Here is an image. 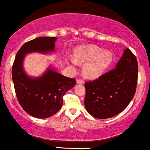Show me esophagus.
Segmentation results:
<instances>
[{
    "instance_id": "esophagus-1",
    "label": "esophagus",
    "mask_w": 150,
    "mask_h": 150,
    "mask_svg": "<svg viewBox=\"0 0 150 150\" xmlns=\"http://www.w3.org/2000/svg\"><path fill=\"white\" fill-rule=\"evenodd\" d=\"M77 83L79 84H83L84 83V81L81 79H79L77 80Z\"/></svg>"
}]
</instances>
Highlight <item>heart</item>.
I'll list each match as a JSON object with an SVG mask.
<instances>
[{
    "label": "heart",
    "mask_w": 150,
    "mask_h": 150,
    "mask_svg": "<svg viewBox=\"0 0 150 150\" xmlns=\"http://www.w3.org/2000/svg\"><path fill=\"white\" fill-rule=\"evenodd\" d=\"M72 64H84L83 71L88 78L98 77L105 71L113 62V55L110 51H104L96 46L79 47L74 53Z\"/></svg>",
    "instance_id": "obj_1"
}]
</instances>
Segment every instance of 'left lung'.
Returning <instances> with one entry per match:
<instances>
[{
	"label": "left lung",
	"instance_id": "obj_1",
	"mask_svg": "<svg viewBox=\"0 0 150 150\" xmlns=\"http://www.w3.org/2000/svg\"><path fill=\"white\" fill-rule=\"evenodd\" d=\"M137 75V58L125 49L115 69L85 83L84 105L88 113L96 118L106 119L122 112L133 98Z\"/></svg>",
	"mask_w": 150,
	"mask_h": 150
}]
</instances>
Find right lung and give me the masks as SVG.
I'll return each mask as SVG.
<instances>
[{
  "label": "right lung",
  "mask_w": 150,
  "mask_h": 150,
  "mask_svg": "<svg viewBox=\"0 0 150 150\" xmlns=\"http://www.w3.org/2000/svg\"><path fill=\"white\" fill-rule=\"evenodd\" d=\"M57 38L42 37L25 43L18 50L13 68L12 78L18 102L25 112L38 118H47L61 109L63 96L76 83L48 68L44 74L31 78L25 73L23 63L25 54L31 52L47 54L54 51Z\"/></svg>",
  "instance_id": "1"
}]
</instances>
